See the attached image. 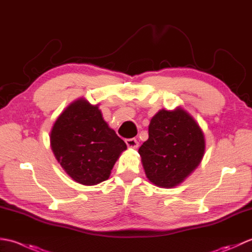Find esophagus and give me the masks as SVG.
I'll return each mask as SVG.
<instances>
[{"mask_svg": "<svg viewBox=\"0 0 252 252\" xmlns=\"http://www.w3.org/2000/svg\"><path fill=\"white\" fill-rule=\"evenodd\" d=\"M126 144L129 148H137L138 146V142L135 138H126Z\"/></svg>", "mask_w": 252, "mask_h": 252, "instance_id": "34e87169", "label": "esophagus"}]
</instances>
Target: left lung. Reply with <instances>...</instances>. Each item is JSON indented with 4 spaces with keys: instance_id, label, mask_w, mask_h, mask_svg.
Masks as SVG:
<instances>
[{
    "instance_id": "1",
    "label": "left lung",
    "mask_w": 252,
    "mask_h": 252,
    "mask_svg": "<svg viewBox=\"0 0 252 252\" xmlns=\"http://www.w3.org/2000/svg\"><path fill=\"white\" fill-rule=\"evenodd\" d=\"M206 151L205 134L182 107L159 110L148 126V140L138 149L146 178L154 185L172 189L200 164Z\"/></svg>"
}]
</instances>
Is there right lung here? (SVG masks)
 Segmentation results:
<instances>
[{
	"label": "right lung",
	"mask_w": 252,
	"mask_h": 252,
	"mask_svg": "<svg viewBox=\"0 0 252 252\" xmlns=\"http://www.w3.org/2000/svg\"><path fill=\"white\" fill-rule=\"evenodd\" d=\"M80 97L58 116L50 135L52 152L63 171L79 184L96 185L109 179L126 149L98 108Z\"/></svg>",
	"instance_id": "obj_1"
}]
</instances>
